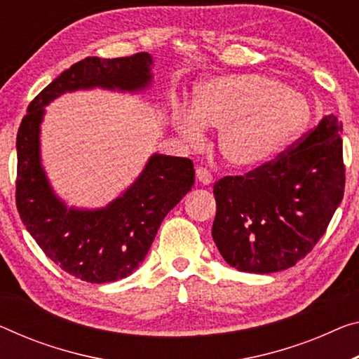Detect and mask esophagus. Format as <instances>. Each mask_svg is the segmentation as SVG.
Segmentation results:
<instances>
[{
  "instance_id": "esophagus-1",
  "label": "esophagus",
  "mask_w": 359,
  "mask_h": 359,
  "mask_svg": "<svg viewBox=\"0 0 359 359\" xmlns=\"http://www.w3.org/2000/svg\"><path fill=\"white\" fill-rule=\"evenodd\" d=\"M196 176H197L198 183L203 184V186H208V184H212V183H213V176H212V173H210V172H208L207 168H203V167H197V170H196Z\"/></svg>"
}]
</instances>
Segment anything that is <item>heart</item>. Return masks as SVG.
<instances>
[{"label": "heart", "instance_id": "heart-1", "mask_svg": "<svg viewBox=\"0 0 359 359\" xmlns=\"http://www.w3.org/2000/svg\"><path fill=\"white\" fill-rule=\"evenodd\" d=\"M311 110L299 93L262 75L218 76L196 90L191 114L176 118L189 141L202 126L218 128V149L236 168H255L278 157L305 128Z\"/></svg>", "mask_w": 359, "mask_h": 359}]
</instances>
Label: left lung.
Wrapping results in <instances>:
<instances>
[{"instance_id": "8db88e82", "label": "left lung", "mask_w": 359, "mask_h": 359, "mask_svg": "<svg viewBox=\"0 0 359 359\" xmlns=\"http://www.w3.org/2000/svg\"><path fill=\"white\" fill-rule=\"evenodd\" d=\"M340 131L337 117L326 115L273 161L215 183L212 236L231 266L276 273L313 250L344 198Z\"/></svg>"}]
</instances>
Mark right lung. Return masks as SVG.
I'll return each mask as SVG.
<instances>
[{"label":"right lung","mask_w":359,"mask_h":359,"mask_svg":"<svg viewBox=\"0 0 359 359\" xmlns=\"http://www.w3.org/2000/svg\"><path fill=\"white\" fill-rule=\"evenodd\" d=\"M147 53L128 57H85L64 70L30 102L18 131L15 205L33 239L65 273L91 284L114 283L144 260L165 215L191 191L189 158L152 156L122 197L102 210L65 208L53 194L40 165L43 107L65 91L101 86L136 91L151 81Z\"/></svg>","instance_id":"obj_1"}]
</instances>
